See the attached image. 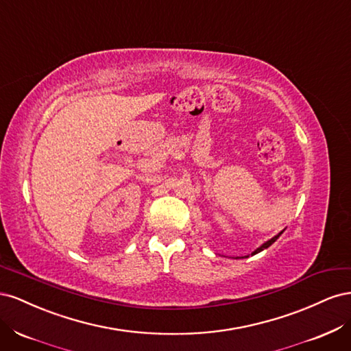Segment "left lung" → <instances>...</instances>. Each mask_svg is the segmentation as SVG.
<instances>
[{
    "mask_svg": "<svg viewBox=\"0 0 351 351\" xmlns=\"http://www.w3.org/2000/svg\"><path fill=\"white\" fill-rule=\"evenodd\" d=\"M282 231H284V230H282ZM282 231H281V232H278V234H277V236H274V237H272L271 240H268V241H265V243L262 244V246H259V247H258L256 250H253V252H252V256H253V254H256V253H259V252L265 250V249H268V247L271 246V244H272V243H274L275 240H277V239H278V237H280V236L282 234ZM246 258H249V256H246Z\"/></svg>",
    "mask_w": 351,
    "mask_h": 351,
    "instance_id": "8db88e82",
    "label": "left lung"
}]
</instances>
